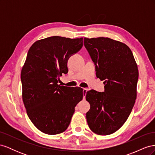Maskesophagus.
<instances>
[{"label": "esophagus", "instance_id": "obj_1", "mask_svg": "<svg viewBox=\"0 0 155 155\" xmlns=\"http://www.w3.org/2000/svg\"><path fill=\"white\" fill-rule=\"evenodd\" d=\"M88 91V88H83V97L85 98V96H86V94L87 92V91Z\"/></svg>", "mask_w": 155, "mask_h": 155}]
</instances>
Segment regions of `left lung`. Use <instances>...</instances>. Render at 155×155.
<instances>
[{
	"label": "left lung",
	"instance_id": "8db88e82",
	"mask_svg": "<svg viewBox=\"0 0 155 155\" xmlns=\"http://www.w3.org/2000/svg\"><path fill=\"white\" fill-rule=\"evenodd\" d=\"M84 45L96 67V75L104 80L105 91L91 90L86 114L94 133L108 135L118 130L127 120L137 99L138 70L129 46L108 37L84 38Z\"/></svg>",
	"mask_w": 155,
	"mask_h": 155
}]
</instances>
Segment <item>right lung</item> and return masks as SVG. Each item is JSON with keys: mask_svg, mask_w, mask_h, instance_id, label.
Instances as JSON below:
<instances>
[{"mask_svg": "<svg viewBox=\"0 0 155 155\" xmlns=\"http://www.w3.org/2000/svg\"><path fill=\"white\" fill-rule=\"evenodd\" d=\"M82 46L83 38L53 36L35 42L27 54L21 74L22 100L33 124L45 134L66 130L83 99L81 88L58 84L68 72V59Z\"/></svg>", "mask_w": 155, "mask_h": 155, "instance_id": "1", "label": "right lung"}]
</instances>
